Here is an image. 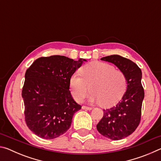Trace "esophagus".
<instances>
[{
  "label": "esophagus",
  "mask_w": 161,
  "mask_h": 161,
  "mask_svg": "<svg viewBox=\"0 0 161 161\" xmlns=\"http://www.w3.org/2000/svg\"><path fill=\"white\" fill-rule=\"evenodd\" d=\"M82 108H83V109H86V110H89V111H90L93 108H92V107H86V106H83Z\"/></svg>",
  "instance_id": "34e87169"
}]
</instances>
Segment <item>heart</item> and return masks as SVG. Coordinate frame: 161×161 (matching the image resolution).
<instances>
[{
	"instance_id": "obj_1",
	"label": "heart",
	"mask_w": 161,
	"mask_h": 161,
	"mask_svg": "<svg viewBox=\"0 0 161 161\" xmlns=\"http://www.w3.org/2000/svg\"><path fill=\"white\" fill-rule=\"evenodd\" d=\"M77 74L71 76L69 88L77 102L82 101L89 91L90 102H101L109 107L121 99L126 88V81L123 72L116 70L109 64L94 62L84 65Z\"/></svg>"
}]
</instances>
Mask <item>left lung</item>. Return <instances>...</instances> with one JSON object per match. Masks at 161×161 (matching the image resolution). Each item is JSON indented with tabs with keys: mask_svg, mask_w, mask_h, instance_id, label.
<instances>
[{
	"mask_svg": "<svg viewBox=\"0 0 161 161\" xmlns=\"http://www.w3.org/2000/svg\"><path fill=\"white\" fill-rule=\"evenodd\" d=\"M114 64L123 72L126 81V91L121 100L108 109L97 125L101 134L109 139L121 140L134 132L141 121L144 90L141 84L142 72L138 65L118 54L101 58Z\"/></svg>",
	"mask_w": 161,
	"mask_h": 161,
	"instance_id": "1",
	"label": "left lung"
}]
</instances>
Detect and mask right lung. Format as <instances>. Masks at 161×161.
<instances>
[{
  "label": "right lung",
  "instance_id": "add662e5",
  "mask_svg": "<svg viewBox=\"0 0 161 161\" xmlns=\"http://www.w3.org/2000/svg\"><path fill=\"white\" fill-rule=\"evenodd\" d=\"M86 61L53 55L37 59L27 69L22 97L26 124L35 135L53 139L69 129L81 107L71 95L69 79Z\"/></svg>",
  "mask_w": 161,
  "mask_h": 161
}]
</instances>
